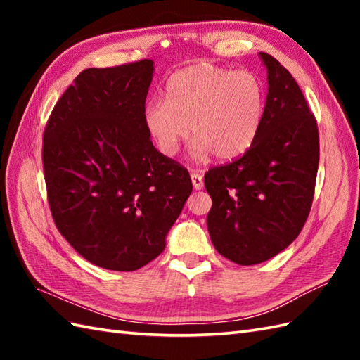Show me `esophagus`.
Segmentation results:
<instances>
[{"instance_id":"34e87169","label":"esophagus","mask_w":360,"mask_h":360,"mask_svg":"<svg viewBox=\"0 0 360 360\" xmlns=\"http://www.w3.org/2000/svg\"><path fill=\"white\" fill-rule=\"evenodd\" d=\"M190 178H192V184H193L195 190H201L204 187V178H202L201 173L192 172V174H190Z\"/></svg>"}]
</instances>
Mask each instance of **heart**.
Returning a JSON list of instances; mask_svg holds the SVG:
<instances>
[{"label":"heart","instance_id":"heart-1","mask_svg":"<svg viewBox=\"0 0 360 360\" xmlns=\"http://www.w3.org/2000/svg\"><path fill=\"white\" fill-rule=\"evenodd\" d=\"M266 91L249 71L196 63L176 71L165 85V98H151L143 108V125L164 156L179 151L192 128V155L212 153L229 160L246 153L262 129Z\"/></svg>","mask_w":360,"mask_h":360}]
</instances>
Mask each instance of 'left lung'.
Instances as JSON below:
<instances>
[{"instance_id":"left-lung-1","label":"left lung","mask_w":360,"mask_h":360,"mask_svg":"<svg viewBox=\"0 0 360 360\" xmlns=\"http://www.w3.org/2000/svg\"><path fill=\"white\" fill-rule=\"evenodd\" d=\"M267 70L262 129L238 159L213 167L204 186L212 198L213 246L250 266L275 257L307 223L319 168V128L307 98L277 58L259 52Z\"/></svg>"}]
</instances>
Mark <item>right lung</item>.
I'll return each instance as SVG.
<instances>
[{
	"label": "right lung",
	"instance_id": "add662e5",
	"mask_svg": "<svg viewBox=\"0 0 360 360\" xmlns=\"http://www.w3.org/2000/svg\"><path fill=\"white\" fill-rule=\"evenodd\" d=\"M153 71L151 60L82 71L44 128L53 223L103 269L129 272L153 262L193 188L188 172L155 148L143 125Z\"/></svg>",
	"mask_w": 360,
	"mask_h": 360
}]
</instances>
